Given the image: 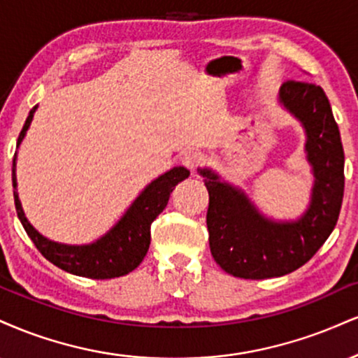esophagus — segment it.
I'll list each match as a JSON object with an SVG mask.
<instances>
[{
    "mask_svg": "<svg viewBox=\"0 0 358 358\" xmlns=\"http://www.w3.org/2000/svg\"><path fill=\"white\" fill-rule=\"evenodd\" d=\"M182 162H183V165L188 168V170H195V168L200 165L201 162H203V155H201L200 152H196V150H190V152H185Z\"/></svg>",
    "mask_w": 358,
    "mask_h": 358,
    "instance_id": "1",
    "label": "esophagus"
}]
</instances>
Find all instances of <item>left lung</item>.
<instances>
[{"mask_svg":"<svg viewBox=\"0 0 358 358\" xmlns=\"http://www.w3.org/2000/svg\"><path fill=\"white\" fill-rule=\"evenodd\" d=\"M280 101L307 131L305 150L315 175L312 201L300 220H266L243 192L220 182L212 170H200L210 196V250L222 270L234 277L264 280L300 268L334 231L342 208L345 157L325 92L310 81L287 80Z\"/></svg>","mask_w":358,"mask_h":358,"instance_id":"8db88e82","label":"left lung"}]
</instances>
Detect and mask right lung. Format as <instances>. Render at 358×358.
Returning a JSON list of instances; mask_svg holds the SVG:
<instances>
[{"label":"right lung","instance_id":"add662e5","mask_svg":"<svg viewBox=\"0 0 358 358\" xmlns=\"http://www.w3.org/2000/svg\"><path fill=\"white\" fill-rule=\"evenodd\" d=\"M34 111H36V106H33L29 111L23 130L18 136V145L27 135ZM15 163L16 155L13 158V188H15L13 193H15L16 213H18L21 225L27 230L34 247L40 250L46 260L64 272L94 280L123 277V275L133 272L143 262L150 248V240H152L150 227L155 218L165 210L170 193L173 192L176 185L190 176V171L183 166H175L173 170L158 176L141 192V195L133 201L128 212L123 215L122 220L116 223L108 234L92 245L71 247V245H62L45 238L24 218L18 193H16Z\"/></svg>","mask_w":358,"mask_h":358}]
</instances>
